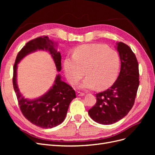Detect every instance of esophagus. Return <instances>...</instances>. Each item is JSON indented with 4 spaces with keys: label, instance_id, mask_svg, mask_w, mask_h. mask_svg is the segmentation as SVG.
Returning <instances> with one entry per match:
<instances>
[{
    "label": "esophagus",
    "instance_id": "34e87169",
    "mask_svg": "<svg viewBox=\"0 0 155 155\" xmlns=\"http://www.w3.org/2000/svg\"><path fill=\"white\" fill-rule=\"evenodd\" d=\"M76 95L78 96H83L84 95H85V94L83 93V92H76Z\"/></svg>",
    "mask_w": 155,
    "mask_h": 155
}]
</instances>
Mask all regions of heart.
Wrapping results in <instances>:
<instances>
[{"label": "heart", "mask_w": 155, "mask_h": 155, "mask_svg": "<svg viewBox=\"0 0 155 155\" xmlns=\"http://www.w3.org/2000/svg\"><path fill=\"white\" fill-rule=\"evenodd\" d=\"M120 58L116 51L97 44L78 46L72 56L64 59L63 69L68 80L77 83L85 74L87 76L78 87L91 90L102 89L114 81L120 68Z\"/></svg>", "instance_id": "obj_1"}]
</instances>
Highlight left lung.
I'll use <instances>...</instances> for the list:
<instances>
[{
  "instance_id": "8db88e82",
  "label": "left lung",
  "mask_w": 155,
  "mask_h": 155,
  "mask_svg": "<svg viewBox=\"0 0 155 155\" xmlns=\"http://www.w3.org/2000/svg\"><path fill=\"white\" fill-rule=\"evenodd\" d=\"M121 61L118 79L107 90L96 94V104L88 113L96 122L103 125L114 124L129 113L134 105L139 86L138 63L128 45L116 43Z\"/></svg>"
}]
</instances>
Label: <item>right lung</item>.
Masks as SVG:
<instances>
[{"instance_id": "1", "label": "right lung", "mask_w": 155, "mask_h": 155, "mask_svg": "<svg viewBox=\"0 0 155 155\" xmlns=\"http://www.w3.org/2000/svg\"><path fill=\"white\" fill-rule=\"evenodd\" d=\"M54 43L47 36L33 39L18 53L13 66V85L21 110L31 123L43 129H50L61 124L67 116L70 102L76 98V92L67 83L56 76L54 85L45 94L34 100L25 98L20 92L17 81V65L25 56L37 50L49 52L54 59L58 72L61 70V56Z\"/></svg>"}]
</instances>
